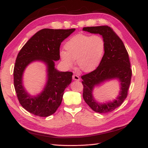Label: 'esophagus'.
Instances as JSON below:
<instances>
[{"label":"esophagus","mask_w":148,"mask_h":148,"mask_svg":"<svg viewBox=\"0 0 148 148\" xmlns=\"http://www.w3.org/2000/svg\"><path fill=\"white\" fill-rule=\"evenodd\" d=\"M72 79L75 81H79L80 80V77L79 76H78L77 74H74L73 76H72Z\"/></svg>","instance_id":"esophagus-1"}]
</instances>
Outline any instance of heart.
<instances>
[{
	"label": "heart",
	"mask_w": 148,
	"mask_h": 148,
	"mask_svg": "<svg viewBox=\"0 0 148 148\" xmlns=\"http://www.w3.org/2000/svg\"><path fill=\"white\" fill-rule=\"evenodd\" d=\"M66 51H60V58L67 67L74 65L76 60L77 67L85 72L97 67L105 51V41L99 35L77 34L71 37L64 45Z\"/></svg>",
	"instance_id": "heart-1"
}]
</instances>
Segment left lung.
<instances>
[{
	"label": "left lung",
	"instance_id": "1",
	"mask_svg": "<svg viewBox=\"0 0 148 148\" xmlns=\"http://www.w3.org/2000/svg\"><path fill=\"white\" fill-rule=\"evenodd\" d=\"M83 30L101 35L105 41V51L98 67L93 71L81 76L84 101L94 111L111 112L123 102L128 95L131 81L132 69L128 53L121 39L111 27L107 25L84 27ZM118 79L121 82L118 97L112 102L100 104L93 98L94 87L104 81Z\"/></svg>",
	"mask_w": 148,
	"mask_h": 148
}]
</instances>
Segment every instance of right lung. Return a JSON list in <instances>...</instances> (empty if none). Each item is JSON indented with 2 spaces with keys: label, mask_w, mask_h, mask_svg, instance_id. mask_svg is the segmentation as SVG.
Returning a JSON list of instances; mask_svg holds the SVG:
<instances>
[{
  "label": "right lung",
  "mask_w": 148,
  "mask_h": 148,
  "mask_svg": "<svg viewBox=\"0 0 148 148\" xmlns=\"http://www.w3.org/2000/svg\"><path fill=\"white\" fill-rule=\"evenodd\" d=\"M75 30H40L28 40L18 53L13 72L14 86L19 102L31 114L47 117L54 114L60 106L64 90L72 81V72L56 70L55 61L60 59L61 42ZM34 61L45 62L48 74L42 92L37 96H31L24 88L22 78L24 69Z\"/></svg>",
  "instance_id": "1"
}]
</instances>
